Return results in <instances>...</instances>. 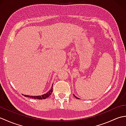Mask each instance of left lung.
Listing matches in <instances>:
<instances>
[{
    "label": "left lung",
    "instance_id": "8db88e82",
    "mask_svg": "<svg viewBox=\"0 0 126 126\" xmlns=\"http://www.w3.org/2000/svg\"><path fill=\"white\" fill-rule=\"evenodd\" d=\"M74 97H75L76 98H77V99H79V98H78V97H76V96H75V95H74Z\"/></svg>",
    "mask_w": 126,
    "mask_h": 126
}]
</instances>
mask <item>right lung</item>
Here are the masks:
<instances>
[{"label": "right lung", "mask_w": 126, "mask_h": 126, "mask_svg": "<svg viewBox=\"0 0 126 126\" xmlns=\"http://www.w3.org/2000/svg\"><path fill=\"white\" fill-rule=\"evenodd\" d=\"M52 87H53V84L52 85L51 88L50 90L49 91V92H47V93L44 94L42 95H38V96H29V95H24V96L25 97H29L30 98H36V99H38V100H43V99H45L47 98V97H49V96L51 94L52 92Z\"/></svg>", "instance_id": "1"}]
</instances>
